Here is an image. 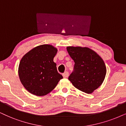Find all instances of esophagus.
<instances>
[{"label": "esophagus", "mask_w": 126, "mask_h": 126, "mask_svg": "<svg viewBox=\"0 0 126 126\" xmlns=\"http://www.w3.org/2000/svg\"><path fill=\"white\" fill-rule=\"evenodd\" d=\"M68 72H67V71H66V72H64L63 74V77L64 78L68 77Z\"/></svg>", "instance_id": "34e87169"}]
</instances>
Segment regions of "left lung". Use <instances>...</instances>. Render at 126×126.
Returning a JSON list of instances; mask_svg holds the SVG:
<instances>
[{"instance_id": "left-lung-1", "label": "left lung", "mask_w": 126, "mask_h": 126, "mask_svg": "<svg viewBox=\"0 0 126 126\" xmlns=\"http://www.w3.org/2000/svg\"><path fill=\"white\" fill-rule=\"evenodd\" d=\"M66 49L75 63L74 70L68 79L78 90L92 94L105 78L106 67L103 59L89 47H67Z\"/></svg>"}]
</instances>
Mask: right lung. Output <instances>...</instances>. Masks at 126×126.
<instances>
[{"label":"right lung","mask_w":126,"mask_h":126,"mask_svg":"<svg viewBox=\"0 0 126 126\" xmlns=\"http://www.w3.org/2000/svg\"><path fill=\"white\" fill-rule=\"evenodd\" d=\"M58 49L51 45L35 47L23 56L18 66V76L24 87L38 96L47 95L63 76L58 72L53 58Z\"/></svg>","instance_id":"add662e5"}]
</instances>
